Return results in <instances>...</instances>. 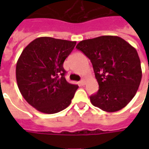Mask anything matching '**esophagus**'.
<instances>
[{
	"instance_id": "obj_1",
	"label": "esophagus",
	"mask_w": 149,
	"mask_h": 149,
	"mask_svg": "<svg viewBox=\"0 0 149 149\" xmlns=\"http://www.w3.org/2000/svg\"><path fill=\"white\" fill-rule=\"evenodd\" d=\"M85 84H86V80L84 79H81L80 81H79V84L81 85V86H84V85H85Z\"/></svg>"
}]
</instances>
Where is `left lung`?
Segmentation results:
<instances>
[{
  "mask_svg": "<svg viewBox=\"0 0 149 149\" xmlns=\"http://www.w3.org/2000/svg\"><path fill=\"white\" fill-rule=\"evenodd\" d=\"M77 49L91 59L99 84L97 93L90 97L93 106L107 112L127 106L136 94L142 76L136 49L113 36L83 40Z\"/></svg>",
  "mask_w": 149,
  "mask_h": 149,
  "instance_id": "obj_1",
  "label": "left lung"
}]
</instances>
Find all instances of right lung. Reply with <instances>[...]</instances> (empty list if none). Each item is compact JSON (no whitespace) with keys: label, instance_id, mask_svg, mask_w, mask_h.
Here are the masks:
<instances>
[{"label":"right lung","instance_id":"add662e5","mask_svg":"<svg viewBox=\"0 0 149 149\" xmlns=\"http://www.w3.org/2000/svg\"><path fill=\"white\" fill-rule=\"evenodd\" d=\"M77 42L40 37L22 51L16 79L22 97L42 113H56L67 107L78 86L68 83L63 63Z\"/></svg>","mask_w":149,"mask_h":149}]
</instances>
